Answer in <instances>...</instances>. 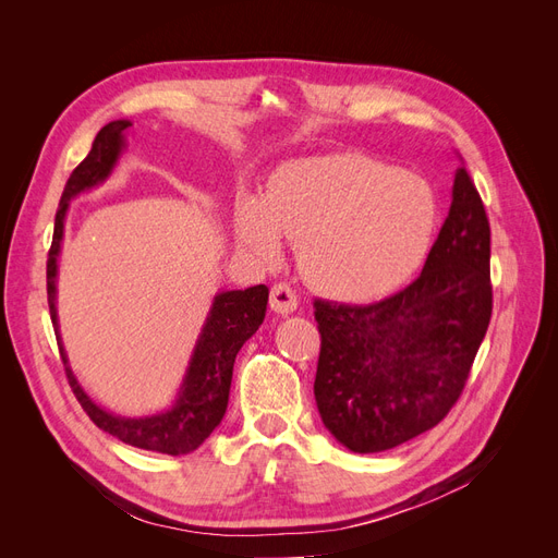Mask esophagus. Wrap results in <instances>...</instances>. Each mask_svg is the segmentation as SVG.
<instances>
[{
    "mask_svg": "<svg viewBox=\"0 0 558 558\" xmlns=\"http://www.w3.org/2000/svg\"><path fill=\"white\" fill-rule=\"evenodd\" d=\"M269 307H272V312H277L281 316H289L298 310V295L289 283L272 286V293H269Z\"/></svg>",
    "mask_w": 558,
    "mask_h": 558,
    "instance_id": "1",
    "label": "esophagus"
}]
</instances>
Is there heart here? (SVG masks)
Returning <instances> with one entry per match:
<instances>
[{"instance_id": "heart-1", "label": "heart", "mask_w": 558, "mask_h": 558, "mask_svg": "<svg viewBox=\"0 0 558 558\" xmlns=\"http://www.w3.org/2000/svg\"><path fill=\"white\" fill-rule=\"evenodd\" d=\"M440 205L433 185L363 154H324L279 167L265 195L238 202L240 242L275 263L283 238L320 293L375 300L393 293L426 260Z\"/></svg>"}]
</instances>
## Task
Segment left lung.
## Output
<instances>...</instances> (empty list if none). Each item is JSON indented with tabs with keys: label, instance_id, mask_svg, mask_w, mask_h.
I'll return each instance as SVG.
<instances>
[{
	"label": "left lung",
	"instance_id": "1",
	"mask_svg": "<svg viewBox=\"0 0 558 558\" xmlns=\"http://www.w3.org/2000/svg\"><path fill=\"white\" fill-rule=\"evenodd\" d=\"M492 230L465 167L424 272L375 305L316 300L314 398L353 453L393 449L440 424L459 400L492 320Z\"/></svg>",
	"mask_w": 558,
	"mask_h": 558
}]
</instances>
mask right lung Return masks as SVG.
I'll use <instances>...</instances> for the list:
<instances>
[{"mask_svg": "<svg viewBox=\"0 0 558 558\" xmlns=\"http://www.w3.org/2000/svg\"><path fill=\"white\" fill-rule=\"evenodd\" d=\"M132 128L128 118L107 123L97 132L90 154L86 156L66 181L60 207L56 214V230L53 244L48 251L46 263V286H48V310L50 320H53L60 356L66 369L72 391L76 393L81 408L93 418L97 428L118 437V440L140 447L146 451L181 456L195 451L214 428L221 424V418L228 408L230 398V381H232V365L238 359L240 349L251 335H256L260 328L265 310H267V286L258 283L244 291H218L211 300L209 314L202 324V330L195 340L191 361L185 365L183 379L170 408L144 414V416H121L109 412L102 404L95 402L86 388L76 379L74 369L66 359V349L60 335V318H58V260L64 240V221L70 211V202L81 193L99 189L116 170L118 160L128 150L125 132Z\"/></svg>", "mask_w": 558, "mask_h": 558, "instance_id": "obj_1", "label": "right lung"}]
</instances>
